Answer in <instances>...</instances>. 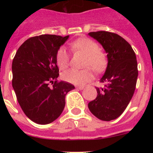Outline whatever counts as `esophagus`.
Instances as JSON below:
<instances>
[{
  "instance_id": "obj_1",
  "label": "esophagus",
  "mask_w": 153,
  "mask_h": 153,
  "mask_svg": "<svg viewBox=\"0 0 153 153\" xmlns=\"http://www.w3.org/2000/svg\"><path fill=\"white\" fill-rule=\"evenodd\" d=\"M76 88L79 89V90H83V89L84 88V86H76Z\"/></svg>"
}]
</instances>
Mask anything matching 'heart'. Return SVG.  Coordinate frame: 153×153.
I'll use <instances>...</instances> for the list:
<instances>
[{
    "label": "heart",
    "instance_id": "obj_1",
    "mask_svg": "<svg viewBox=\"0 0 153 153\" xmlns=\"http://www.w3.org/2000/svg\"><path fill=\"white\" fill-rule=\"evenodd\" d=\"M70 47L75 52H79L86 55L83 66L86 68H72L67 70L62 75L63 79L68 83L75 85H82L91 80L93 78V68L97 73L102 72L107 65V57L102 51L100 50V46L97 42L86 37L76 40L70 44ZM70 55L65 47H60L56 56L57 66L61 70L67 68L70 64Z\"/></svg>",
    "mask_w": 153,
    "mask_h": 153
}]
</instances>
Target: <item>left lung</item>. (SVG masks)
Returning a JSON list of instances; mask_svg holds the SVG:
<instances>
[{"label":"left lung","instance_id":"1","mask_svg":"<svg viewBox=\"0 0 153 153\" xmlns=\"http://www.w3.org/2000/svg\"><path fill=\"white\" fill-rule=\"evenodd\" d=\"M107 53L108 65L100 79L103 87H97L98 95L89 102L90 112L103 121L118 118L130 102L138 77L137 60L130 44L120 35L108 31L90 32Z\"/></svg>","mask_w":153,"mask_h":153}]
</instances>
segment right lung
Segmentation results:
<instances>
[{
    "label": "right lung",
    "mask_w": 153,
    "mask_h": 153,
    "mask_svg": "<svg viewBox=\"0 0 153 153\" xmlns=\"http://www.w3.org/2000/svg\"><path fill=\"white\" fill-rule=\"evenodd\" d=\"M68 37L33 36L21 44L13 57L12 86L17 100L27 117L37 124L51 123L60 117L65 97L75 88L71 83L56 79V53Z\"/></svg>",
    "instance_id": "obj_1"
}]
</instances>
